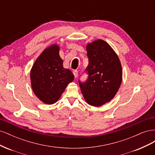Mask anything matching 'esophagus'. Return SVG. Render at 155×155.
Segmentation results:
<instances>
[{"label": "esophagus", "instance_id": "1", "mask_svg": "<svg viewBox=\"0 0 155 155\" xmlns=\"http://www.w3.org/2000/svg\"><path fill=\"white\" fill-rule=\"evenodd\" d=\"M73 74H74V77L75 78H77L78 77V70H74L73 71Z\"/></svg>", "mask_w": 155, "mask_h": 155}]
</instances>
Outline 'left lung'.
<instances>
[{
    "mask_svg": "<svg viewBox=\"0 0 155 155\" xmlns=\"http://www.w3.org/2000/svg\"><path fill=\"white\" fill-rule=\"evenodd\" d=\"M88 65L83 72L85 81L79 79L84 98L89 105L101 106L110 101L118 92L122 81V69L118 55L103 40L87 46Z\"/></svg>",
    "mask_w": 155,
    "mask_h": 155,
    "instance_id": "8db88e82",
    "label": "left lung"
}]
</instances>
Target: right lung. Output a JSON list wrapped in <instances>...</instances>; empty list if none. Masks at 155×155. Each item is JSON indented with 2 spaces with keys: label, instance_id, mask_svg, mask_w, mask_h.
Masks as SVG:
<instances>
[{
  "label": "right lung",
  "instance_id": "obj_1",
  "mask_svg": "<svg viewBox=\"0 0 155 155\" xmlns=\"http://www.w3.org/2000/svg\"><path fill=\"white\" fill-rule=\"evenodd\" d=\"M59 51L58 45H51L37 59L31 70L33 91L46 104L57 101L65 88L74 80L72 72L63 68V61Z\"/></svg>",
  "mask_w": 155,
  "mask_h": 155
}]
</instances>
